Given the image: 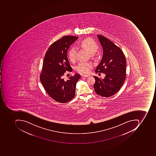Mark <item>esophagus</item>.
<instances>
[{
    "label": "esophagus",
    "instance_id": "1",
    "mask_svg": "<svg viewBox=\"0 0 156 156\" xmlns=\"http://www.w3.org/2000/svg\"><path fill=\"white\" fill-rule=\"evenodd\" d=\"M82 77H89V76L86 75V74H83V75H82Z\"/></svg>",
    "mask_w": 156,
    "mask_h": 156
}]
</instances>
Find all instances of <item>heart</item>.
<instances>
[{
  "label": "heart",
  "mask_w": 156,
  "mask_h": 156,
  "mask_svg": "<svg viewBox=\"0 0 156 156\" xmlns=\"http://www.w3.org/2000/svg\"><path fill=\"white\" fill-rule=\"evenodd\" d=\"M80 45L82 48L88 51L90 53V57L92 58L95 57L96 52L98 49L97 43L92 39L86 38L81 41ZM77 51L76 48L71 47L68 51V58L72 62H74L76 59ZM93 64L90 62H80L76 66V70L78 72L82 73H87L90 72L92 67Z\"/></svg>",
  "instance_id": "1"
}]
</instances>
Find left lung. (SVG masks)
<instances>
[{
  "label": "left lung",
  "mask_w": 156,
  "mask_h": 156,
  "mask_svg": "<svg viewBox=\"0 0 156 156\" xmlns=\"http://www.w3.org/2000/svg\"><path fill=\"white\" fill-rule=\"evenodd\" d=\"M103 49L101 62L96 73L105 74L104 79L94 76L95 92L103 97H110L117 92L124 82L126 74V59L121 49L105 37L98 35Z\"/></svg>",
  "instance_id": "8db88e82"
}]
</instances>
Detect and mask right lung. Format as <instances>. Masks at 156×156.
I'll return each mask as SVG.
<instances>
[{"label":"right lung","instance_id":"obj_1","mask_svg":"<svg viewBox=\"0 0 156 156\" xmlns=\"http://www.w3.org/2000/svg\"><path fill=\"white\" fill-rule=\"evenodd\" d=\"M78 38L75 36L62 37L51 45L45 55L40 80L48 95L59 103H67L74 98L76 83L80 78L76 73L68 79H64L66 71L73 70L67 59V51Z\"/></svg>","mask_w":156,"mask_h":156}]
</instances>
